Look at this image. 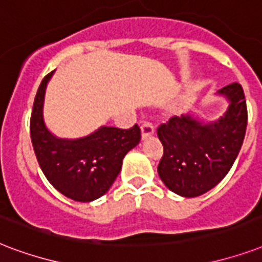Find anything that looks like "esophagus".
Segmentation results:
<instances>
[{"mask_svg": "<svg viewBox=\"0 0 262 262\" xmlns=\"http://www.w3.org/2000/svg\"><path fill=\"white\" fill-rule=\"evenodd\" d=\"M154 135V126L151 125V123L145 122L141 125V139L145 140L148 139L149 136Z\"/></svg>", "mask_w": 262, "mask_h": 262, "instance_id": "1", "label": "esophagus"}]
</instances>
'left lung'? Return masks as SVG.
<instances>
[{
  "label": "left lung",
  "instance_id": "obj_1",
  "mask_svg": "<svg viewBox=\"0 0 262 262\" xmlns=\"http://www.w3.org/2000/svg\"><path fill=\"white\" fill-rule=\"evenodd\" d=\"M228 108L215 121L203 122L195 115L173 117L158 127L163 157L158 174L171 192L195 198L214 188L232 167L247 126L245 93L239 83L217 92Z\"/></svg>",
  "mask_w": 262,
  "mask_h": 262
}]
</instances>
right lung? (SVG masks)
<instances>
[{
    "instance_id": "right-lung-1",
    "label": "right lung",
    "mask_w": 262,
    "mask_h": 262,
    "mask_svg": "<svg viewBox=\"0 0 262 262\" xmlns=\"http://www.w3.org/2000/svg\"><path fill=\"white\" fill-rule=\"evenodd\" d=\"M53 74L43 78L34 99L30 119L34 152L48 181L60 193L77 202H92L111 188L125 155L140 143V127L100 126L79 139L57 137L43 119L45 92Z\"/></svg>"
}]
</instances>
